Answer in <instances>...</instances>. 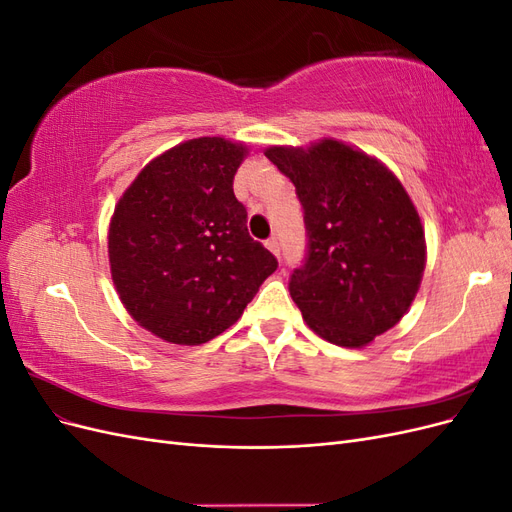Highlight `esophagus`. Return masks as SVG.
I'll return each mask as SVG.
<instances>
[{
	"label": "esophagus",
	"mask_w": 512,
	"mask_h": 512,
	"mask_svg": "<svg viewBox=\"0 0 512 512\" xmlns=\"http://www.w3.org/2000/svg\"><path fill=\"white\" fill-rule=\"evenodd\" d=\"M265 245H267L269 252H273L277 258H280V241H277V237H269L265 241Z\"/></svg>",
	"instance_id": "1"
}]
</instances>
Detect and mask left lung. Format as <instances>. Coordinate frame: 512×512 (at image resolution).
<instances>
[{
    "label": "left lung",
    "instance_id": "8db88e82",
    "mask_svg": "<svg viewBox=\"0 0 512 512\" xmlns=\"http://www.w3.org/2000/svg\"><path fill=\"white\" fill-rule=\"evenodd\" d=\"M265 156L303 207L307 254L290 275L292 301L327 342L367 346L404 318L425 271V230L408 192L382 162L333 138Z\"/></svg>",
    "mask_w": 512,
    "mask_h": 512
}]
</instances>
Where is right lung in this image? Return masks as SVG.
Wrapping results in <instances>:
<instances>
[{"label": "right lung", "mask_w": 512, "mask_h": 512, "mask_svg": "<svg viewBox=\"0 0 512 512\" xmlns=\"http://www.w3.org/2000/svg\"><path fill=\"white\" fill-rule=\"evenodd\" d=\"M247 149L192 138L151 160L108 228L113 284L128 314L164 342L198 346L235 324L275 256L247 232L232 179Z\"/></svg>", "instance_id": "right-lung-1"}]
</instances>
